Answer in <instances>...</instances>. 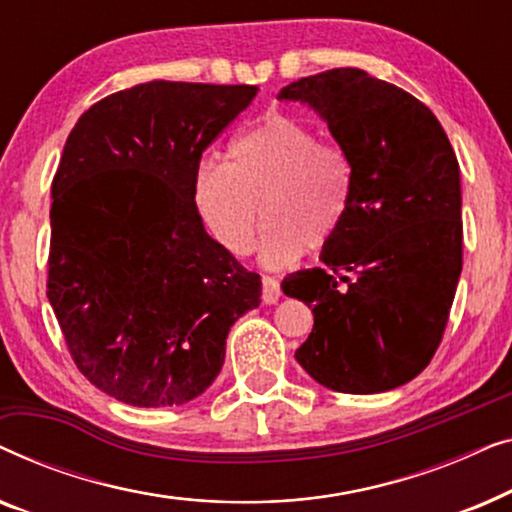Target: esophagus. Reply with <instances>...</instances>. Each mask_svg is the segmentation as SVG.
I'll use <instances>...</instances> for the list:
<instances>
[{
	"mask_svg": "<svg viewBox=\"0 0 512 512\" xmlns=\"http://www.w3.org/2000/svg\"><path fill=\"white\" fill-rule=\"evenodd\" d=\"M279 296H282V289H279L277 277L263 275V303L275 305L277 300H279Z\"/></svg>",
	"mask_w": 512,
	"mask_h": 512,
	"instance_id": "esophagus-1",
	"label": "esophagus"
}]
</instances>
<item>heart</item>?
<instances>
[{
	"mask_svg": "<svg viewBox=\"0 0 512 512\" xmlns=\"http://www.w3.org/2000/svg\"><path fill=\"white\" fill-rule=\"evenodd\" d=\"M228 156L230 163L202 160L195 200L230 254L251 249L261 209L268 221L261 258L270 268H284L342 228L354 195L352 160L340 146L319 142L312 125L272 114L237 135Z\"/></svg>",
	"mask_w": 512,
	"mask_h": 512,
	"instance_id": "b5f03b06",
	"label": "heart"
}]
</instances>
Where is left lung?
Here are the masks:
<instances>
[{"instance_id": "8db88e82", "label": "left lung", "mask_w": 512, "mask_h": 512, "mask_svg": "<svg viewBox=\"0 0 512 512\" xmlns=\"http://www.w3.org/2000/svg\"><path fill=\"white\" fill-rule=\"evenodd\" d=\"M279 100L317 109L354 170L352 207L326 242L324 268L282 282L314 314L296 359L342 394L401 387L436 354L461 275V181L450 139L426 104L363 69L305 76Z\"/></svg>"}]
</instances>
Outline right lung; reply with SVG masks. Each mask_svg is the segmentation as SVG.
I'll use <instances>...</instances> for the list:
<instances>
[{"label":"right lung","mask_w":512,"mask_h":512,"mask_svg":"<svg viewBox=\"0 0 512 512\" xmlns=\"http://www.w3.org/2000/svg\"><path fill=\"white\" fill-rule=\"evenodd\" d=\"M256 86L151 81L95 102L51 186L46 296L76 368L137 408L181 405L219 375L261 277L207 235L202 151Z\"/></svg>","instance_id":"add662e5"}]
</instances>
